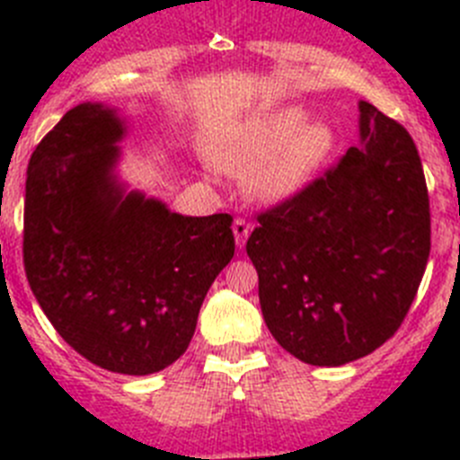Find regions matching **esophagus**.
Masks as SVG:
<instances>
[{
    "mask_svg": "<svg viewBox=\"0 0 460 460\" xmlns=\"http://www.w3.org/2000/svg\"><path fill=\"white\" fill-rule=\"evenodd\" d=\"M233 233H234V242H237L239 249H243V243H246V239H249L251 234V223L243 221V218H237V221L233 223Z\"/></svg>",
    "mask_w": 460,
    "mask_h": 460,
    "instance_id": "esophagus-1",
    "label": "esophagus"
}]
</instances>
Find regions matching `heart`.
<instances>
[{"instance_id": "1", "label": "heart", "mask_w": 460, "mask_h": 460, "mask_svg": "<svg viewBox=\"0 0 460 460\" xmlns=\"http://www.w3.org/2000/svg\"><path fill=\"white\" fill-rule=\"evenodd\" d=\"M339 149V131L327 119H308L302 105L262 112L227 140L221 165L251 170L249 186L258 200L280 205L306 193L323 177Z\"/></svg>"}]
</instances>
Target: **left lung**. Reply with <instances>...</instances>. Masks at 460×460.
<instances>
[{"mask_svg":"<svg viewBox=\"0 0 460 460\" xmlns=\"http://www.w3.org/2000/svg\"><path fill=\"white\" fill-rule=\"evenodd\" d=\"M258 221L246 253L283 350L343 367L392 339L430 253L429 190L403 126L359 101V145Z\"/></svg>","mask_w":460,"mask_h":460,"instance_id":"left-lung-1","label":"left lung"}]
</instances>
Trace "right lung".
<instances>
[{
	"mask_svg": "<svg viewBox=\"0 0 460 460\" xmlns=\"http://www.w3.org/2000/svg\"><path fill=\"white\" fill-rule=\"evenodd\" d=\"M117 108L80 103L27 168L24 271L57 334L96 367L149 376L180 359L234 255L233 217H181L121 181Z\"/></svg>",
	"mask_w": 460,
	"mask_h": 460,
	"instance_id": "obj_1",
	"label": "right lung"
}]
</instances>
